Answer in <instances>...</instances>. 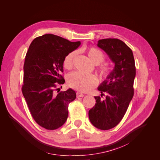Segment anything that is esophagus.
<instances>
[{
	"label": "esophagus",
	"instance_id": "obj_1",
	"mask_svg": "<svg viewBox=\"0 0 160 160\" xmlns=\"http://www.w3.org/2000/svg\"><path fill=\"white\" fill-rule=\"evenodd\" d=\"M84 95L81 93V92H77V98H82V97H83Z\"/></svg>",
	"mask_w": 160,
	"mask_h": 160
}]
</instances>
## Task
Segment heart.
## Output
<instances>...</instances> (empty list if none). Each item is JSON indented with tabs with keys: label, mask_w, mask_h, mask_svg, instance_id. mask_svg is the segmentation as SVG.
<instances>
[{
	"label": "heart",
	"mask_w": 160,
	"mask_h": 160,
	"mask_svg": "<svg viewBox=\"0 0 160 160\" xmlns=\"http://www.w3.org/2000/svg\"><path fill=\"white\" fill-rule=\"evenodd\" d=\"M89 59L94 64H99L103 61L104 55L102 51L95 47H89L85 49ZM76 52L71 51L67 54L63 60V67L66 69H71ZM99 71L101 75L108 76L111 71L108 64H103L99 67ZM98 78L94 75H87L76 71L71 73L67 78V83L71 88L81 92H87L93 89L98 84Z\"/></svg>",
	"instance_id": "heart-1"
}]
</instances>
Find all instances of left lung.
<instances>
[{
    "mask_svg": "<svg viewBox=\"0 0 160 160\" xmlns=\"http://www.w3.org/2000/svg\"><path fill=\"white\" fill-rule=\"evenodd\" d=\"M98 46L107 53L115 66L98 88L101 96L106 94L105 98L95 97L96 103L89 111V118L95 128L108 130L121 122L133 98L135 61L132 49L118 38L99 40Z\"/></svg>",
    "mask_w": 160,
    "mask_h": 160,
    "instance_id": "obj_1",
    "label": "left lung"
}]
</instances>
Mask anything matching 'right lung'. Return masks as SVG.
I'll return each mask as SVG.
<instances>
[{
    "label": "right lung",
    "mask_w": 160,
    "mask_h": 160,
    "mask_svg": "<svg viewBox=\"0 0 160 160\" xmlns=\"http://www.w3.org/2000/svg\"><path fill=\"white\" fill-rule=\"evenodd\" d=\"M80 45V41L46 34L35 38L27 52L22 92L32 117L47 129H58L65 123L68 105L76 98L72 89L57 94L55 90L58 84L65 83L61 75L65 57Z\"/></svg>",
    "instance_id": "right-lung-1"
}]
</instances>
